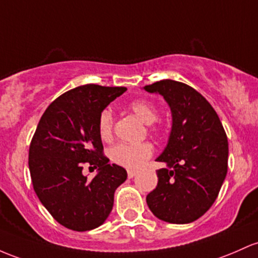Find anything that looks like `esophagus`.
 <instances>
[{
	"instance_id": "esophagus-1",
	"label": "esophagus",
	"mask_w": 258,
	"mask_h": 258,
	"mask_svg": "<svg viewBox=\"0 0 258 258\" xmlns=\"http://www.w3.org/2000/svg\"><path fill=\"white\" fill-rule=\"evenodd\" d=\"M136 175H137V171H135V170H128V171H127V176H128L130 179H132V177L136 176Z\"/></svg>"
}]
</instances>
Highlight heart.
I'll use <instances>...</instances> for the list:
<instances>
[{
	"label": "heart",
	"mask_w": 258,
	"mask_h": 258,
	"mask_svg": "<svg viewBox=\"0 0 258 258\" xmlns=\"http://www.w3.org/2000/svg\"><path fill=\"white\" fill-rule=\"evenodd\" d=\"M144 123L149 124L152 131H157L155 121L158 118V109L154 104L146 99H136L127 105ZM98 132L103 141H110L114 135V116L109 109L103 110L98 118ZM153 146L149 142L142 143H117L111 147L109 157L112 163L127 169H137L142 166L153 155Z\"/></svg>",
	"instance_id": "1"
}]
</instances>
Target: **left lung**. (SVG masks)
<instances>
[{
	"instance_id": "obj_1",
	"label": "left lung",
	"mask_w": 258,
	"mask_h": 258,
	"mask_svg": "<svg viewBox=\"0 0 258 258\" xmlns=\"http://www.w3.org/2000/svg\"><path fill=\"white\" fill-rule=\"evenodd\" d=\"M144 89L159 93L171 109L169 142L158 161V185L147 196L155 217L187 224L202 217L217 200L228 171V138L219 116L202 94L172 79Z\"/></svg>"
}]
</instances>
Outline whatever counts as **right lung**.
<instances>
[{"instance_id": "add662e5", "label": "right lung", "mask_w": 258, "mask_h": 258, "mask_svg": "<svg viewBox=\"0 0 258 258\" xmlns=\"http://www.w3.org/2000/svg\"><path fill=\"white\" fill-rule=\"evenodd\" d=\"M124 87L86 84L63 93L42 114L29 147L34 191L56 222L76 231L98 228L114 206L115 189L127 179L122 166L110 165L98 132L105 107ZM99 172L88 180L83 165Z\"/></svg>"}]
</instances>
